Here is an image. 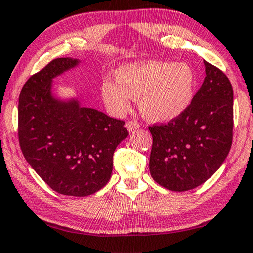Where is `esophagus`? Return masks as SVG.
Masks as SVG:
<instances>
[{
    "label": "esophagus",
    "mask_w": 253,
    "mask_h": 253,
    "mask_svg": "<svg viewBox=\"0 0 253 253\" xmlns=\"http://www.w3.org/2000/svg\"><path fill=\"white\" fill-rule=\"evenodd\" d=\"M126 128L128 129V131H133V130H136L137 128H140V125L136 122H131V120H129V122L126 123Z\"/></svg>",
    "instance_id": "34e87169"
}]
</instances>
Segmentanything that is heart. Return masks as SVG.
<instances>
[{
	"mask_svg": "<svg viewBox=\"0 0 253 253\" xmlns=\"http://www.w3.org/2000/svg\"><path fill=\"white\" fill-rule=\"evenodd\" d=\"M118 84L105 81L103 98L112 111L129 110L131 98H140L145 119L169 123L179 118L194 98V70L186 63L145 62L128 64L117 71Z\"/></svg>",
	"mask_w": 253,
	"mask_h": 253,
	"instance_id": "1",
	"label": "heart"
}]
</instances>
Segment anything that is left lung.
Segmentation results:
<instances>
[{"label": "left lung", "instance_id": "left-lung-1", "mask_svg": "<svg viewBox=\"0 0 253 253\" xmlns=\"http://www.w3.org/2000/svg\"><path fill=\"white\" fill-rule=\"evenodd\" d=\"M205 79L179 118L149 127V169L156 182L172 191L194 189L214 174L233 141V87L225 73L204 60Z\"/></svg>", "mask_w": 253, "mask_h": 253}]
</instances>
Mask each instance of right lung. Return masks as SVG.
Wrapping results in <instances>:
<instances>
[{"instance_id":"add662e5","label":"right lung","mask_w":253,"mask_h":253,"mask_svg":"<svg viewBox=\"0 0 253 253\" xmlns=\"http://www.w3.org/2000/svg\"><path fill=\"white\" fill-rule=\"evenodd\" d=\"M79 63L56 58L26 81L19 95L18 137L25 159L52 190L84 197L109 182L113 154L128 131L123 120L52 94V79Z\"/></svg>"}]
</instances>
